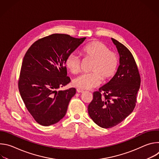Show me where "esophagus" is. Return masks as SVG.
Wrapping results in <instances>:
<instances>
[{
	"label": "esophagus",
	"instance_id": "1",
	"mask_svg": "<svg viewBox=\"0 0 159 159\" xmlns=\"http://www.w3.org/2000/svg\"><path fill=\"white\" fill-rule=\"evenodd\" d=\"M77 93H83V92H84V90H83L82 89L78 88V89H77Z\"/></svg>",
	"mask_w": 159,
	"mask_h": 159
}]
</instances>
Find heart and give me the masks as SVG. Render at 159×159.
<instances>
[{"mask_svg":"<svg viewBox=\"0 0 159 159\" xmlns=\"http://www.w3.org/2000/svg\"><path fill=\"white\" fill-rule=\"evenodd\" d=\"M82 53L85 58L93 60L89 74H82L74 79L72 83L75 87L83 89H89L98 85L101 79L107 80L115 74L119 64L117 54L109 50L104 43L98 41H93L83 48ZM65 66L72 74H77L80 70V60L75 54H70L65 60Z\"/></svg>","mask_w":159,"mask_h":159,"instance_id":"obj_1","label":"heart"}]
</instances>
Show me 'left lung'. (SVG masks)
Listing matches in <instances>:
<instances>
[{"mask_svg":"<svg viewBox=\"0 0 159 159\" xmlns=\"http://www.w3.org/2000/svg\"><path fill=\"white\" fill-rule=\"evenodd\" d=\"M111 39L120 55V65L111 80L93 93L88 106L90 118L103 128L118 125L131 114L140 86L139 69L131 53L115 39Z\"/></svg>","mask_w":159,"mask_h":159,"instance_id":"1","label":"left lung"}]
</instances>
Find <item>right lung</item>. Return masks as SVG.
Masks as SVG:
<instances>
[{"instance_id":"right-lung-1","label":"right lung","mask_w":159,"mask_h":159,"mask_svg":"<svg viewBox=\"0 0 159 159\" xmlns=\"http://www.w3.org/2000/svg\"><path fill=\"white\" fill-rule=\"evenodd\" d=\"M85 38L53 34L35 41L26 53L19 90L27 109L39 125L50 126L65 116L76 89H57L70 82L65 60Z\"/></svg>"}]
</instances>
